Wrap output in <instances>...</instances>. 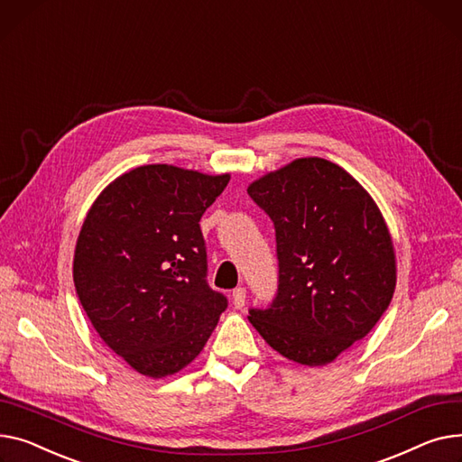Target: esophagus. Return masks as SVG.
Listing matches in <instances>:
<instances>
[{
    "label": "esophagus",
    "mask_w": 462,
    "mask_h": 462,
    "mask_svg": "<svg viewBox=\"0 0 462 462\" xmlns=\"http://www.w3.org/2000/svg\"><path fill=\"white\" fill-rule=\"evenodd\" d=\"M233 304L236 310H242L244 308V302H246V289L244 287H238L233 291Z\"/></svg>",
    "instance_id": "34e87169"
}]
</instances>
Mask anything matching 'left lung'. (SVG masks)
Wrapping results in <instances>:
<instances>
[{"instance_id": "1", "label": "left lung", "mask_w": 462, "mask_h": 462, "mask_svg": "<svg viewBox=\"0 0 462 462\" xmlns=\"http://www.w3.org/2000/svg\"><path fill=\"white\" fill-rule=\"evenodd\" d=\"M276 229V300L250 322L282 356L317 367L364 339L388 310L395 250L367 189L330 160L310 156L248 186Z\"/></svg>"}]
</instances>
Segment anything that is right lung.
<instances>
[{
	"mask_svg": "<svg viewBox=\"0 0 462 462\" xmlns=\"http://www.w3.org/2000/svg\"><path fill=\"white\" fill-rule=\"evenodd\" d=\"M231 175L170 164L107 184L81 224L72 276L93 328L138 373L162 378L198 358L227 308L207 285L199 227Z\"/></svg>",
	"mask_w": 462,
	"mask_h": 462,
	"instance_id": "1",
	"label": "right lung"
}]
</instances>
